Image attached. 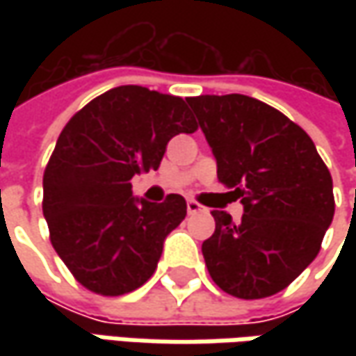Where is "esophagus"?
Instances as JSON below:
<instances>
[{
    "mask_svg": "<svg viewBox=\"0 0 356 356\" xmlns=\"http://www.w3.org/2000/svg\"><path fill=\"white\" fill-rule=\"evenodd\" d=\"M186 208H188V213L204 212V206H200L196 200H188V202H186Z\"/></svg>",
    "mask_w": 356,
    "mask_h": 356,
    "instance_id": "1",
    "label": "esophagus"
}]
</instances>
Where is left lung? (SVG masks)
Wrapping results in <instances>:
<instances>
[{
	"instance_id": "obj_1",
	"label": "left lung",
	"mask_w": 356,
	"mask_h": 356,
	"mask_svg": "<svg viewBox=\"0 0 356 356\" xmlns=\"http://www.w3.org/2000/svg\"><path fill=\"white\" fill-rule=\"evenodd\" d=\"M188 104L218 162V180L243 204L241 222L213 210L202 243L213 283L239 299L280 293L317 257L333 222V178L309 134L245 95H200Z\"/></svg>"
}]
</instances>
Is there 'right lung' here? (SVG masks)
Wrapping results in <instances>:
<instances>
[{"label": "right lung", "instance_id": "obj_1", "mask_svg": "<svg viewBox=\"0 0 356 356\" xmlns=\"http://www.w3.org/2000/svg\"><path fill=\"white\" fill-rule=\"evenodd\" d=\"M196 129L184 99L138 85L106 90L65 124L43 174V216L83 287L117 297L152 277L186 200L132 198L130 180L158 170L172 136Z\"/></svg>", "mask_w": 356, "mask_h": 356}]
</instances>
